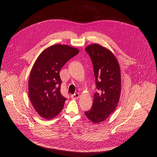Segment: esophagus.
Segmentation results:
<instances>
[{"label":"esophagus","mask_w":157,"mask_h":157,"mask_svg":"<svg viewBox=\"0 0 157 157\" xmlns=\"http://www.w3.org/2000/svg\"><path fill=\"white\" fill-rule=\"evenodd\" d=\"M79 97V93H76V94H74L73 95H71V98L72 99H77Z\"/></svg>","instance_id":"obj_1"}]
</instances>
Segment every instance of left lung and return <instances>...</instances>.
Wrapping results in <instances>:
<instances>
[{"instance_id": "obj_1", "label": "left lung", "mask_w": 157, "mask_h": 157, "mask_svg": "<svg viewBox=\"0 0 157 157\" xmlns=\"http://www.w3.org/2000/svg\"><path fill=\"white\" fill-rule=\"evenodd\" d=\"M94 65L96 87L91 109L85 112L94 123L105 120L116 109L121 94V71L114 55L98 44L85 48Z\"/></svg>"}]
</instances>
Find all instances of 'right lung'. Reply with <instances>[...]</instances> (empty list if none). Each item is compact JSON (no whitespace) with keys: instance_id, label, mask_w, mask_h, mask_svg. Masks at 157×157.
I'll use <instances>...</instances> for the list:
<instances>
[{"instance_id":"obj_1","label":"right lung","mask_w":157,"mask_h":157,"mask_svg":"<svg viewBox=\"0 0 157 157\" xmlns=\"http://www.w3.org/2000/svg\"><path fill=\"white\" fill-rule=\"evenodd\" d=\"M79 52L65 44H55L39 55L30 71L29 96L39 116L52 120L63 108L66 98L60 93V71L65 63Z\"/></svg>"}]
</instances>
